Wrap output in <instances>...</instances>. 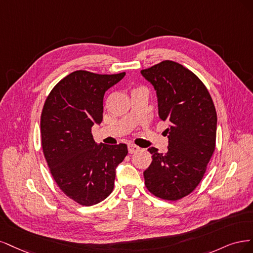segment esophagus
Instances as JSON below:
<instances>
[{
  "label": "esophagus",
  "instance_id": "34e87169",
  "mask_svg": "<svg viewBox=\"0 0 253 253\" xmlns=\"http://www.w3.org/2000/svg\"><path fill=\"white\" fill-rule=\"evenodd\" d=\"M140 147H138V146H136V145H134V144H129L128 145V151H129V153H135V152H137V151H140Z\"/></svg>",
  "mask_w": 253,
  "mask_h": 253
}]
</instances>
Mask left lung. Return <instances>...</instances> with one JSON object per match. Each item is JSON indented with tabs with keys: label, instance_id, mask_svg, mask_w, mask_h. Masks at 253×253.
I'll return each mask as SVG.
<instances>
[{
	"label": "left lung",
	"instance_id": "8db88e82",
	"mask_svg": "<svg viewBox=\"0 0 253 253\" xmlns=\"http://www.w3.org/2000/svg\"><path fill=\"white\" fill-rule=\"evenodd\" d=\"M157 90L159 116L168 121V150L151 147L145 186L157 198L177 201L197 188L215 150L216 111L206 86L192 71L173 61L141 70Z\"/></svg>",
	"mask_w": 253,
	"mask_h": 253
}]
</instances>
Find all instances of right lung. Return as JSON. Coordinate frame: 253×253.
Returning a JSON list of instances; mask_svg holds the SVG:
<instances>
[{
    "instance_id": "right-lung-1",
    "label": "right lung",
    "mask_w": 253,
    "mask_h": 253,
    "mask_svg": "<svg viewBox=\"0 0 253 253\" xmlns=\"http://www.w3.org/2000/svg\"><path fill=\"white\" fill-rule=\"evenodd\" d=\"M77 70L56 84L41 115V144L59 188L82 206H91L112 192L116 168L127 145H97L91 127L103 120L106 90L124 78Z\"/></svg>"
}]
</instances>
